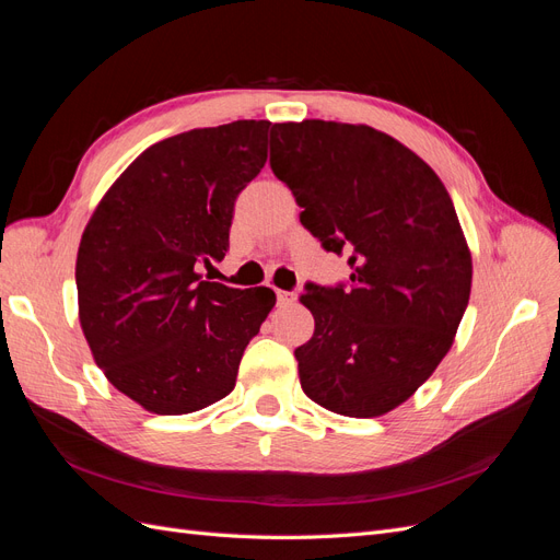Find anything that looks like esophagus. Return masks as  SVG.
Instances as JSON below:
<instances>
[{"label":"esophagus","mask_w":560,"mask_h":560,"mask_svg":"<svg viewBox=\"0 0 560 560\" xmlns=\"http://www.w3.org/2000/svg\"><path fill=\"white\" fill-rule=\"evenodd\" d=\"M294 301H296V294H294V292L278 290V303H280V306H287V303H294Z\"/></svg>","instance_id":"esophagus-1"}]
</instances>
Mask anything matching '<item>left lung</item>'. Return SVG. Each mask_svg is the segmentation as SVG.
I'll list each match as a JSON object with an SVG mask.
<instances>
[{
    "label": "left lung",
    "mask_w": 560,
    "mask_h": 560,
    "mask_svg": "<svg viewBox=\"0 0 560 560\" xmlns=\"http://www.w3.org/2000/svg\"><path fill=\"white\" fill-rule=\"evenodd\" d=\"M270 171L322 247L350 254L348 287L306 284L299 299L315 317L294 350L303 393L341 416H385L434 374L469 301L446 186L389 135L319 118L270 128Z\"/></svg>",
    "instance_id": "1"
}]
</instances>
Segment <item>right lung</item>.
<instances>
[{"label": "right lung", "instance_id": "obj_1", "mask_svg": "<svg viewBox=\"0 0 560 560\" xmlns=\"http://www.w3.org/2000/svg\"><path fill=\"white\" fill-rule=\"evenodd\" d=\"M270 121L194 128L144 149L97 202L77 252L79 322L107 381L159 416L224 399L276 306L196 268L222 261L233 202L261 173Z\"/></svg>", "mask_w": 560, "mask_h": 560}]
</instances>
